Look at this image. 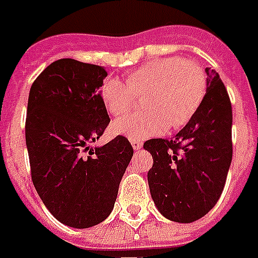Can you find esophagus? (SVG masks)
Instances as JSON below:
<instances>
[{"label": "esophagus", "mask_w": 258, "mask_h": 258, "mask_svg": "<svg viewBox=\"0 0 258 258\" xmlns=\"http://www.w3.org/2000/svg\"><path fill=\"white\" fill-rule=\"evenodd\" d=\"M131 144L132 147H133V150H136V151L141 150V147H143V143H141L140 140H132Z\"/></svg>", "instance_id": "obj_1"}]
</instances>
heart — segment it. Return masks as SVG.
Masks as SVG:
<instances>
[{"instance_id": "obj_1", "label": "heart", "mask_w": 258, "mask_h": 258, "mask_svg": "<svg viewBox=\"0 0 258 258\" xmlns=\"http://www.w3.org/2000/svg\"><path fill=\"white\" fill-rule=\"evenodd\" d=\"M129 85L119 77H106L99 88L102 103L115 117L126 114L136 95L148 94L145 113L118 118L111 129L129 140H144L167 129L182 127L199 111L207 90L204 71L196 62L170 57L155 59L132 71Z\"/></svg>"}]
</instances>
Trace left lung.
<instances>
[{"label":"left lung","instance_id":"1","mask_svg":"<svg viewBox=\"0 0 258 258\" xmlns=\"http://www.w3.org/2000/svg\"><path fill=\"white\" fill-rule=\"evenodd\" d=\"M207 94L196 115L171 140L151 139L148 185L164 218L191 223L207 215L223 191L232 159V110L219 73L205 68Z\"/></svg>","mask_w":258,"mask_h":258}]
</instances>
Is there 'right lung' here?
Listing matches in <instances>:
<instances>
[{"instance_id": "add662e5", "label": "right lung", "mask_w": 258, "mask_h": 258, "mask_svg": "<svg viewBox=\"0 0 258 258\" xmlns=\"http://www.w3.org/2000/svg\"><path fill=\"white\" fill-rule=\"evenodd\" d=\"M103 67L72 58L54 61L30 90L26 143L31 178L58 222L88 228L111 214L133 148L126 137L91 148L110 118L99 88Z\"/></svg>"}]
</instances>
